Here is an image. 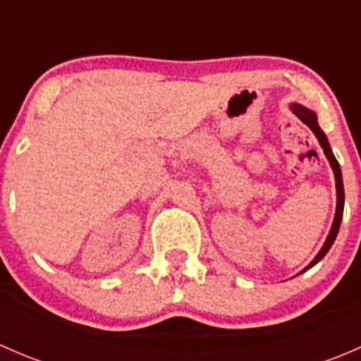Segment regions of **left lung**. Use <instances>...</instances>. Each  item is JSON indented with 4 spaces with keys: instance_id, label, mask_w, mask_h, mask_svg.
Wrapping results in <instances>:
<instances>
[{
    "instance_id": "8db88e82",
    "label": "left lung",
    "mask_w": 361,
    "mask_h": 361,
    "mask_svg": "<svg viewBox=\"0 0 361 361\" xmlns=\"http://www.w3.org/2000/svg\"><path fill=\"white\" fill-rule=\"evenodd\" d=\"M290 110H292L295 115L298 116V118L302 120V122L305 123V126L309 127V129L314 133V136L318 137L319 145H322L323 148V154H325L326 160L330 162V167H332L334 171V176H336V190H337V207H336V216H334V221H332V227H330V232L329 235H326L325 243H323L322 250L318 251V255H316L314 258L311 260V264L307 265L305 269H302L298 274H302V272L309 271L311 267H314L316 264H318L319 260H322L323 257H325L326 253H329V250L332 248L334 241H336L337 234H338V227H341V221H342V213H344V183H342V173H341V166H338L336 155H334L332 148H330V143H329V137H326V134L323 133L322 127H319L318 123V115H316L314 111L309 110V108L302 106V104L298 103H292L290 104Z\"/></svg>"
}]
</instances>
